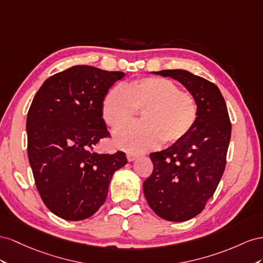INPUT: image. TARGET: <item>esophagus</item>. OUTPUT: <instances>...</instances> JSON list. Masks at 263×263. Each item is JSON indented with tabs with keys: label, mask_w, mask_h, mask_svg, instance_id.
<instances>
[{
	"label": "esophagus",
	"mask_w": 263,
	"mask_h": 263,
	"mask_svg": "<svg viewBox=\"0 0 263 263\" xmlns=\"http://www.w3.org/2000/svg\"><path fill=\"white\" fill-rule=\"evenodd\" d=\"M139 157V154H136V153H131V152H129L126 154V159H127V161L129 162H133L134 160H137Z\"/></svg>",
	"instance_id": "34e87169"
}]
</instances>
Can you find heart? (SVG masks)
<instances>
[{"mask_svg": "<svg viewBox=\"0 0 263 263\" xmlns=\"http://www.w3.org/2000/svg\"><path fill=\"white\" fill-rule=\"evenodd\" d=\"M142 111V122L122 126L116 143L126 151L144 152L164 144L178 143L193 131L199 116L195 97L166 78L144 77L123 87H111L102 100L103 121L117 129Z\"/></svg>", "mask_w": 263, "mask_h": 263, "instance_id": "1", "label": "heart"}]
</instances>
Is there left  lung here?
Segmentation results:
<instances>
[{
    "instance_id": "left-lung-1",
    "label": "left lung",
    "mask_w": 263,
    "mask_h": 263,
    "mask_svg": "<svg viewBox=\"0 0 263 263\" xmlns=\"http://www.w3.org/2000/svg\"><path fill=\"white\" fill-rule=\"evenodd\" d=\"M178 80L196 98L199 116L178 143L149 154L153 172L143 183L153 212L168 221H186L205 208L226 166L231 123L223 97L213 82L187 70L156 71Z\"/></svg>"
}]
</instances>
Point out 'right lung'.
<instances>
[{
	"label": "right lung",
	"mask_w": 263,
	"mask_h": 263,
	"mask_svg": "<svg viewBox=\"0 0 263 263\" xmlns=\"http://www.w3.org/2000/svg\"><path fill=\"white\" fill-rule=\"evenodd\" d=\"M122 77V71L72 66L45 81L29 107L27 153L36 189L63 219L92 216L107 198L112 175L127 163L121 151L93 152L101 139L110 138L103 97Z\"/></svg>",
	"instance_id": "1"
}]
</instances>
